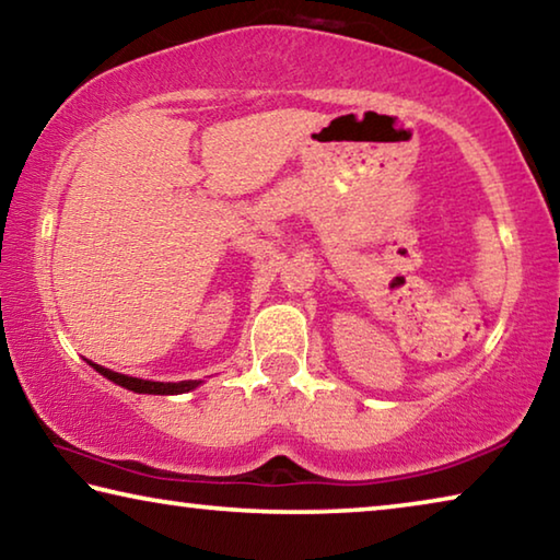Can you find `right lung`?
Returning <instances> with one entry per match:
<instances>
[{
  "mask_svg": "<svg viewBox=\"0 0 560 560\" xmlns=\"http://www.w3.org/2000/svg\"><path fill=\"white\" fill-rule=\"evenodd\" d=\"M91 363V360H89ZM96 371L108 377V381H113L120 387H126V390H132V393H143V395H179V393H189L195 390L197 385H200V381H183V383H153V381H140V377H128V375H120V373H113L108 371V368L103 365H96L91 363Z\"/></svg>",
  "mask_w": 560,
  "mask_h": 560,
  "instance_id": "1",
  "label": "right lung"
}]
</instances>
